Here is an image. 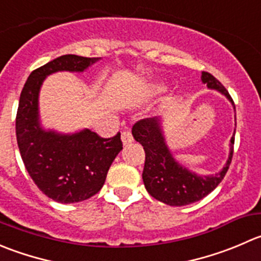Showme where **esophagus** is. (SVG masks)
I'll use <instances>...</instances> for the list:
<instances>
[{
  "instance_id": "obj_1",
  "label": "esophagus",
  "mask_w": 261,
  "mask_h": 261,
  "mask_svg": "<svg viewBox=\"0 0 261 261\" xmlns=\"http://www.w3.org/2000/svg\"><path fill=\"white\" fill-rule=\"evenodd\" d=\"M121 140H122L123 145H127V144L133 143V134H131L130 131H123V133L121 134Z\"/></svg>"
}]
</instances>
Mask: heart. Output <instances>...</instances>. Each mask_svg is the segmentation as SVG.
Returning a JSON list of instances; mask_svg holds the SVG:
<instances>
[{"instance_id":"heart-1","label":"heart","mask_w":261,"mask_h":261,"mask_svg":"<svg viewBox=\"0 0 261 261\" xmlns=\"http://www.w3.org/2000/svg\"><path fill=\"white\" fill-rule=\"evenodd\" d=\"M166 85L162 84V83H151L145 87V93L148 95H158L166 92Z\"/></svg>"}]
</instances>
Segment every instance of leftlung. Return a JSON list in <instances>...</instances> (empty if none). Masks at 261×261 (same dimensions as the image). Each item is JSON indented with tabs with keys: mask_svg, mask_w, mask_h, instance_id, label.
<instances>
[{
	"mask_svg": "<svg viewBox=\"0 0 261 261\" xmlns=\"http://www.w3.org/2000/svg\"><path fill=\"white\" fill-rule=\"evenodd\" d=\"M201 82L208 89L217 90L233 106L231 95L226 88L209 72H201ZM163 121L158 117L145 118L136 122L133 127V136L145 150V164L143 181L149 194L156 200L171 206H184L201 200L211 194L226 176L233 154L234 133L229 141V154L226 164L214 174H198L190 171L172 154L164 136Z\"/></svg>",
	"mask_w": 261,
	"mask_h": 261,
	"instance_id": "1",
	"label": "left lung"
}]
</instances>
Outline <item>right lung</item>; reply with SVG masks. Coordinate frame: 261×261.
<instances>
[{"label": "right lung", "instance_id": "obj_1", "mask_svg": "<svg viewBox=\"0 0 261 261\" xmlns=\"http://www.w3.org/2000/svg\"><path fill=\"white\" fill-rule=\"evenodd\" d=\"M100 57L65 55L34 70L21 90L16 115V140L28 173L38 189L62 204L87 200L105 185L107 172L122 150L120 133L103 139L89 128L63 134L40 122L39 93L55 72H84Z\"/></svg>", "mask_w": 261, "mask_h": 261}]
</instances>
